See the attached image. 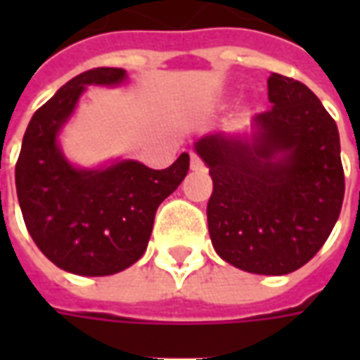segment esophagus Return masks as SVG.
<instances>
[{
	"instance_id": "34e87169",
	"label": "esophagus",
	"mask_w": 360,
	"mask_h": 360,
	"mask_svg": "<svg viewBox=\"0 0 360 360\" xmlns=\"http://www.w3.org/2000/svg\"><path fill=\"white\" fill-rule=\"evenodd\" d=\"M202 167H204L202 160L196 156V154H191V169H193V172H198V169H202Z\"/></svg>"
}]
</instances>
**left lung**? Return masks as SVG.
Masks as SVG:
<instances>
[{
  "instance_id": "obj_1",
  "label": "left lung",
  "mask_w": 360,
  "mask_h": 360,
  "mask_svg": "<svg viewBox=\"0 0 360 360\" xmlns=\"http://www.w3.org/2000/svg\"><path fill=\"white\" fill-rule=\"evenodd\" d=\"M268 100L250 139L208 134L195 150L214 183L206 214L216 252L239 270L283 276L330 237L345 177L338 125L316 94L271 73Z\"/></svg>"
}]
</instances>
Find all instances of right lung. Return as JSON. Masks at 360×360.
I'll return each mask as SVG.
<instances>
[{
	"label": "right lung",
	"instance_id": "add662e5",
	"mask_svg": "<svg viewBox=\"0 0 360 360\" xmlns=\"http://www.w3.org/2000/svg\"><path fill=\"white\" fill-rule=\"evenodd\" d=\"M125 79L123 69L98 67L63 84L32 115L15 165L28 233L46 258L77 276H111L134 264L148 247L158 206L188 172L187 152L165 169L134 160L102 169L67 162L58 134L84 86H113Z\"/></svg>",
	"mask_w": 360,
	"mask_h": 360
}]
</instances>
